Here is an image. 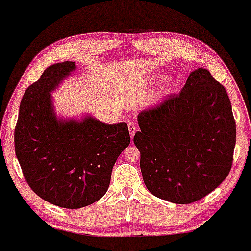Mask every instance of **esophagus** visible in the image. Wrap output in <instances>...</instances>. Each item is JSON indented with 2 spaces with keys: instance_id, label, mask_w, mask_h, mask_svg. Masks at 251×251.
<instances>
[{
  "instance_id": "obj_1",
  "label": "esophagus",
  "mask_w": 251,
  "mask_h": 251,
  "mask_svg": "<svg viewBox=\"0 0 251 251\" xmlns=\"http://www.w3.org/2000/svg\"><path fill=\"white\" fill-rule=\"evenodd\" d=\"M128 130H129V135H130V139H133L134 135H135L136 130H137V127L135 124H133V123H129L128 124Z\"/></svg>"
}]
</instances>
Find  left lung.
Listing matches in <instances>:
<instances>
[{
  "label": "left lung",
  "mask_w": 251,
  "mask_h": 251,
  "mask_svg": "<svg viewBox=\"0 0 251 251\" xmlns=\"http://www.w3.org/2000/svg\"><path fill=\"white\" fill-rule=\"evenodd\" d=\"M134 144L147 189L186 204L226 178L235 147V122L224 86L204 68L193 70L178 94H169L137 116Z\"/></svg>",
  "instance_id": "left-lung-1"
}]
</instances>
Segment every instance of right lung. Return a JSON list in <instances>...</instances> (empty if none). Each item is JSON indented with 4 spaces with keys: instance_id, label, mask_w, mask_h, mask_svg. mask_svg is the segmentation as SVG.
<instances>
[{
    "instance_id": "add662e5",
    "label": "right lung",
    "mask_w": 251,
    "mask_h": 251,
    "mask_svg": "<svg viewBox=\"0 0 251 251\" xmlns=\"http://www.w3.org/2000/svg\"><path fill=\"white\" fill-rule=\"evenodd\" d=\"M75 70L74 61L49 66L25 92L15 130L16 156L28 185L42 199L68 209L105 195L112 167L130 142L124 122L56 115L51 93Z\"/></svg>"
}]
</instances>
